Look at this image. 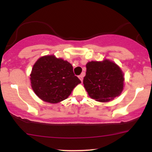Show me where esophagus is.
<instances>
[{
    "instance_id": "1",
    "label": "esophagus",
    "mask_w": 152,
    "mask_h": 152,
    "mask_svg": "<svg viewBox=\"0 0 152 152\" xmlns=\"http://www.w3.org/2000/svg\"><path fill=\"white\" fill-rule=\"evenodd\" d=\"M78 78H79V79L81 80V82L83 81V75L81 74V75H80V76H78Z\"/></svg>"
}]
</instances>
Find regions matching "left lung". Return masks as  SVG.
<instances>
[{
    "label": "left lung",
    "mask_w": 152,
    "mask_h": 152,
    "mask_svg": "<svg viewBox=\"0 0 152 152\" xmlns=\"http://www.w3.org/2000/svg\"><path fill=\"white\" fill-rule=\"evenodd\" d=\"M83 85L91 99L107 102L119 96L124 88L121 69L109 60L87 63Z\"/></svg>",
    "instance_id": "1"
}]
</instances>
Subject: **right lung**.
I'll list each match as a JSON object with an SVG mask.
<instances>
[{
    "mask_svg": "<svg viewBox=\"0 0 152 152\" xmlns=\"http://www.w3.org/2000/svg\"><path fill=\"white\" fill-rule=\"evenodd\" d=\"M30 76L35 94L43 101L51 104L65 100L81 83L74 75L70 63L53 55L38 58Z\"/></svg>",
    "mask_w": 152,
    "mask_h": 152,
    "instance_id": "add662e5",
    "label": "right lung"
}]
</instances>
